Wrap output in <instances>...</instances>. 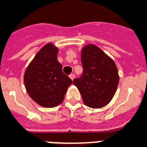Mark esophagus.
Returning a JSON list of instances; mask_svg holds the SVG:
<instances>
[{
  "label": "esophagus",
  "instance_id": "34e87169",
  "mask_svg": "<svg viewBox=\"0 0 147 147\" xmlns=\"http://www.w3.org/2000/svg\"><path fill=\"white\" fill-rule=\"evenodd\" d=\"M69 77H70V79H71L73 80H74L75 78V75L74 74H70V76H69Z\"/></svg>",
  "mask_w": 147,
  "mask_h": 147
}]
</instances>
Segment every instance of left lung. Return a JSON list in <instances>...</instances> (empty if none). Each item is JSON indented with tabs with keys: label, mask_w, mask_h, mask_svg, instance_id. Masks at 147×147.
Returning <instances> with one entry per match:
<instances>
[{
	"label": "left lung",
	"mask_w": 147,
	"mask_h": 147,
	"mask_svg": "<svg viewBox=\"0 0 147 147\" xmlns=\"http://www.w3.org/2000/svg\"><path fill=\"white\" fill-rule=\"evenodd\" d=\"M83 74L74 80L85 105L100 108L110 103L119 84L114 61L98 47L86 45L81 52Z\"/></svg>",
	"instance_id": "1"
}]
</instances>
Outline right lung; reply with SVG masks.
Here are the masks:
<instances>
[{"mask_svg":"<svg viewBox=\"0 0 147 147\" xmlns=\"http://www.w3.org/2000/svg\"><path fill=\"white\" fill-rule=\"evenodd\" d=\"M58 49L53 44L43 47L27 67L24 84L27 94L39 105L54 107L63 100L72 80L62 71L57 58Z\"/></svg>","mask_w":147,"mask_h":147,"instance_id":"add662e5","label":"right lung"}]
</instances>
